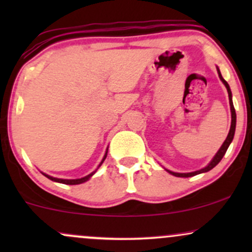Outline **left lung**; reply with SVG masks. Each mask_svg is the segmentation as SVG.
I'll use <instances>...</instances> for the list:
<instances>
[{
    "mask_svg": "<svg viewBox=\"0 0 252 252\" xmlns=\"http://www.w3.org/2000/svg\"><path fill=\"white\" fill-rule=\"evenodd\" d=\"M218 73H219V78H220L221 82L224 83V85L226 86V89H227L228 99H230V106H231V117H232V120H231V128H230V131H228V135H227L226 140L224 141V143H222V146L220 147V149L218 150V153H217L215 158H213V160L209 163V166H206V167H205V168H202L200 170H196V172H193V173H174V172H170V170H168V172L172 175L179 176V178H189V176H194L196 174H200V173L209 172V170H211V169L213 168V167H216L217 164L220 162L222 156H224L225 153H226L228 146H230V143L232 142L233 135H235V130H236V111H235V108H233V103H232V94H231L230 86H228V84L226 83V80H225L224 78L221 77L220 71H219V70H218Z\"/></svg>",
    "mask_w": 252,
    "mask_h": 252,
    "instance_id": "left-lung-1",
    "label": "left lung"
}]
</instances>
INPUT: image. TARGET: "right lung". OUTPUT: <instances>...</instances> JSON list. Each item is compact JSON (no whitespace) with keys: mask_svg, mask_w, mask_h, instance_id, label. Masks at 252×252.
<instances>
[{"mask_svg":"<svg viewBox=\"0 0 252 252\" xmlns=\"http://www.w3.org/2000/svg\"><path fill=\"white\" fill-rule=\"evenodd\" d=\"M106 155H108V152L105 153V156H104L103 161L105 160ZM103 161H102V162H100V164L103 163ZM100 164H99V166H100ZM94 173H91V174H89V175L84 176V178H82V179H74V180H63V179H57V178H53V176H50V175H47V174H43V175H45L46 178L50 179V180H52V181H56V182H60V184H65V185H79V184H83V182L88 181L89 179L91 178V176L94 175Z\"/></svg>","mask_w":252,"mask_h":252,"instance_id":"obj_1","label":"right lung"}]
</instances>
